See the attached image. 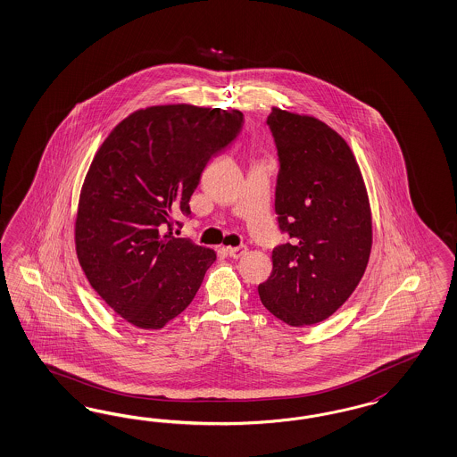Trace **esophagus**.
I'll use <instances>...</instances> for the list:
<instances>
[{
    "label": "esophagus",
    "instance_id": "obj_1",
    "mask_svg": "<svg viewBox=\"0 0 457 457\" xmlns=\"http://www.w3.org/2000/svg\"><path fill=\"white\" fill-rule=\"evenodd\" d=\"M245 252H247V247H245V245H238V247H227V253H228L232 259H238V257H242Z\"/></svg>",
    "mask_w": 457,
    "mask_h": 457
}]
</instances>
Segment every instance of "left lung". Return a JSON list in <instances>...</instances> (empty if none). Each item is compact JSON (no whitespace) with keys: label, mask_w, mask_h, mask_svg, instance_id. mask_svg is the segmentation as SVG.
<instances>
[{"label":"left lung","mask_w":457,"mask_h":457,"mask_svg":"<svg viewBox=\"0 0 457 457\" xmlns=\"http://www.w3.org/2000/svg\"><path fill=\"white\" fill-rule=\"evenodd\" d=\"M267 126L279 160L274 208L289 242L274 247L272 272L259 295L289 326L320 323L365 274L369 195L352 149L324 122L274 107Z\"/></svg>","instance_id":"8db88e82"}]
</instances>
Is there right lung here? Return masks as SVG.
<instances>
[{"instance_id":"right-lung-1","label":"right lung","mask_w":457,"mask_h":457,"mask_svg":"<svg viewBox=\"0 0 457 457\" xmlns=\"http://www.w3.org/2000/svg\"><path fill=\"white\" fill-rule=\"evenodd\" d=\"M240 111L156 105L124 119L82 187L75 249L90 286L128 323L160 329L187 310L217 255L173 234L212 158L242 131Z\"/></svg>"}]
</instances>
